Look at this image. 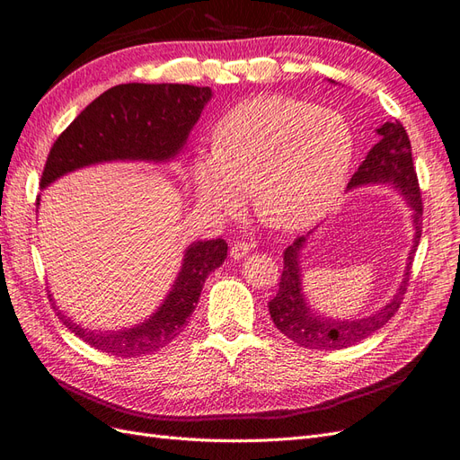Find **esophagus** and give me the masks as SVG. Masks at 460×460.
<instances>
[{"label":"esophagus","mask_w":460,"mask_h":460,"mask_svg":"<svg viewBox=\"0 0 460 460\" xmlns=\"http://www.w3.org/2000/svg\"><path fill=\"white\" fill-rule=\"evenodd\" d=\"M251 248H252V244H248V243H244V241H237V243H234V244L231 246V258H233V260H241V258H244L248 252H251Z\"/></svg>","instance_id":"esophagus-1"}]
</instances>
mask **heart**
I'll use <instances>...</instances> for the list:
<instances>
[{
  "instance_id": "obj_1",
  "label": "heart",
  "mask_w": 460,
  "mask_h": 460,
  "mask_svg": "<svg viewBox=\"0 0 460 460\" xmlns=\"http://www.w3.org/2000/svg\"><path fill=\"white\" fill-rule=\"evenodd\" d=\"M216 146L199 150L190 177L200 206L237 216L252 190L268 226L296 231L327 214L352 160L354 140L337 111L291 98H258L217 123Z\"/></svg>"
}]
</instances>
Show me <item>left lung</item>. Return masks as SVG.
I'll use <instances>...</instances> for the list:
<instances>
[{
	"mask_svg": "<svg viewBox=\"0 0 460 460\" xmlns=\"http://www.w3.org/2000/svg\"><path fill=\"white\" fill-rule=\"evenodd\" d=\"M379 142L366 155V160L352 175L349 189L362 185H382L395 187L406 204L412 208V223H414V244L406 261L404 279L389 303L377 310L376 314L362 320L350 322H335L330 318H322L316 312H312L300 285V251H303L308 234L296 237L293 244H288L283 252V271L279 279V291L268 306L270 316L278 330L287 335L298 347L318 349V350H337L347 349L350 345L360 343L362 339L370 337L395 316L402 296L406 293V281H409L411 268L416 246L422 234V196H420L416 169L412 164V148L409 135L399 121H387L377 128Z\"/></svg>",
	"mask_w": 460,
	"mask_h": 460,
	"instance_id": "obj_1",
	"label": "left lung"
}]
</instances>
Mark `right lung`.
Listing matches in <instances>:
<instances>
[{"label":"right lung","instance_id":"1","mask_svg":"<svg viewBox=\"0 0 460 460\" xmlns=\"http://www.w3.org/2000/svg\"><path fill=\"white\" fill-rule=\"evenodd\" d=\"M212 98L209 86L128 83L103 92L63 130L51 146L40 185L75 169L102 162H167L175 157ZM227 258L223 239L192 243L182 268L154 316L121 332H94L58 316L84 343L111 357H146L182 332L202 293L204 281Z\"/></svg>","mask_w":460,"mask_h":460}]
</instances>
